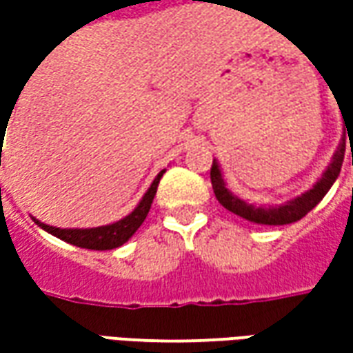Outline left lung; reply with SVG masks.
Wrapping results in <instances>:
<instances>
[{
  "instance_id": "left-lung-1",
  "label": "left lung",
  "mask_w": 353,
  "mask_h": 353,
  "mask_svg": "<svg viewBox=\"0 0 353 353\" xmlns=\"http://www.w3.org/2000/svg\"><path fill=\"white\" fill-rule=\"evenodd\" d=\"M347 131V139H350V131L353 133V117L350 121L344 119ZM344 153H346V139L342 137V143L334 155L330 167L326 169V172L322 174L319 183L314 184L308 192H305L303 196L294 198L291 202H287L285 206H277V208H263V206H251V204H245L243 200H239L237 196H234L228 188H225L224 179H222V172L218 169V163L214 161L210 169V181L212 188H214V194L218 198V202L224 206L225 210L234 212L236 216L248 220L251 224H259V225H285L292 224L301 218H305L308 212L312 210L316 204H319L322 198L326 196V192L330 190V186L334 184V181L338 179L340 174V169H342V163H344ZM352 159H353V149H352Z\"/></svg>"
}]
</instances>
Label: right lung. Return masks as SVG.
<instances>
[{
    "label": "right lung",
    "mask_w": 353,
    "mask_h": 353,
    "mask_svg": "<svg viewBox=\"0 0 353 353\" xmlns=\"http://www.w3.org/2000/svg\"><path fill=\"white\" fill-rule=\"evenodd\" d=\"M163 172H165V170H161V172L157 174V179L153 181V184L149 186V190L145 192V196H143L141 202L137 204V208L131 212L129 216H125L123 220L116 222V224L90 228V230H61V228H52V225L41 224V222H37V224L41 225L43 230H47L48 234L61 237V239L72 243L76 248H84V250L96 251L119 248V245H123L129 237L137 232V228L145 222L147 214L151 210V204H153V198H155L157 186H159V181H161Z\"/></svg>",
    "instance_id": "right-lung-1"
}]
</instances>
